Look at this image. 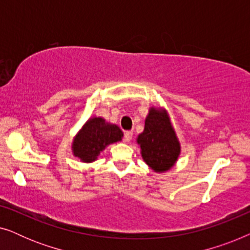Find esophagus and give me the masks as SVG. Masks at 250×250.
Instances as JSON below:
<instances>
[{"label":"esophagus","mask_w":250,"mask_h":250,"mask_svg":"<svg viewBox=\"0 0 250 250\" xmlns=\"http://www.w3.org/2000/svg\"><path fill=\"white\" fill-rule=\"evenodd\" d=\"M132 138H133V132L127 131L124 133V141L125 142H129L132 140Z\"/></svg>","instance_id":"obj_1"}]
</instances>
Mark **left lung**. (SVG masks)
Instances as JSON below:
<instances>
[{
    "label": "left lung",
    "mask_w": 250,
    "mask_h": 250,
    "mask_svg": "<svg viewBox=\"0 0 250 250\" xmlns=\"http://www.w3.org/2000/svg\"><path fill=\"white\" fill-rule=\"evenodd\" d=\"M141 155L155 172H165L175 164L180 143L166 111L151 108L146 118L145 131L138 136Z\"/></svg>",
    "instance_id": "left-lung-1"
}]
</instances>
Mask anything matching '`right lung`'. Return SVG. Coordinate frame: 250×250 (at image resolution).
Returning <instances> with one entry per match:
<instances>
[{
    "instance_id": "add662e5",
    "label": "right lung",
    "mask_w": 250,
    "mask_h": 250,
    "mask_svg": "<svg viewBox=\"0 0 250 250\" xmlns=\"http://www.w3.org/2000/svg\"><path fill=\"white\" fill-rule=\"evenodd\" d=\"M123 132L118 126L108 124L102 118H92L82 128L73 145L74 155L85 163L97 159L105 146L121 141Z\"/></svg>"
}]
</instances>
